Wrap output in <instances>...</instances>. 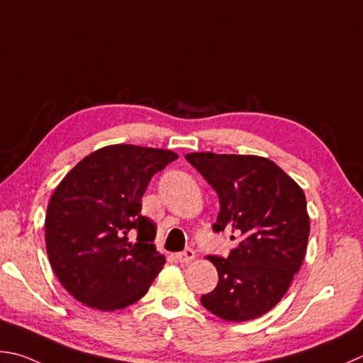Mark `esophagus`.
Here are the masks:
<instances>
[{"label":"esophagus","mask_w":363,"mask_h":363,"mask_svg":"<svg viewBox=\"0 0 363 363\" xmlns=\"http://www.w3.org/2000/svg\"><path fill=\"white\" fill-rule=\"evenodd\" d=\"M194 259H196V252L191 248L184 250V251H182V252H179V255H177V261L182 262V264H188L191 261H194Z\"/></svg>","instance_id":"esophagus-1"}]
</instances>
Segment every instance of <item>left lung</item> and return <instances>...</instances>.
Here are the masks:
<instances>
[{
	"instance_id": "8db88e82",
	"label": "left lung",
	"mask_w": 363,
	"mask_h": 363,
	"mask_svg": "<svg viewBox=\"0 0 363 363\" xmlns=\"http://www.w3.org/2000/svg\"><path fill=\"white\" fill-rule=\"evenodd\" d=\"M186 160L220 197L213 229L237 240L228 259L208 257L220 279L201 303L229 323L262 316L288 292L303 262L310 235L303 189L262 156L199 152Z\"/></svg>"
}]
</instances>
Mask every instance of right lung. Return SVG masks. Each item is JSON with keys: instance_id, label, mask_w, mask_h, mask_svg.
I'll return each instance as SVG.
<instances>
[{"instance_id": "obj_1", "label": "right lung", "mask_w": 363, "mask_h": 363, "mask_svg": "<svg viewBox=\"0 0 363 363\" xmlns=\"http://www.w3.org/2000/svg\"><path fill=\"white\" fill-rule=\"evenodd\" d=\"M177 158L172 150L107 145L75 164L55 188L45 250L55 275L79 302L115 311L145 296L166 257L153 245L155 223L140 215L142 196Z\"/></svg>"}]
</instances>
